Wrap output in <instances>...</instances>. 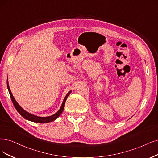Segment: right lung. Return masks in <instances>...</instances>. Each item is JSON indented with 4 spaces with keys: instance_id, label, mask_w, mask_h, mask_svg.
<instances>
[{
    "instance_id": "right-lung-1",
    "label": "right lung",
    "mask_w": 158,
    "mask_h": 158,
    "mask_svg": "<svg viewBox=\"0 0 158 158\" xmlns=\"http://www.w3.org/2000/svg\"><path fill=\"white\" fill-rule=\"evenodd\" d=\"M7 88H8V90L9 92V94L10 95L11 100V101H12V103L14 104L15 108L17 110V112H18L23 116V117L25 118L26 120H28L31 121V122H36V123H48V122H51L55 120L58 117V116H59L62 114L63 110L64 109V106H65V102L66 101V99L68 98V96L69 95L70 93L72 92V90H70L68 92V94L66 95L65 98H64V99L60 109L58 110L56 113H55L52 115L49 116H39L33 114L27 111V110H25L24 109H23L19 106V104L17 102L13 96L12 93H11V92L10 90L8 79H7Z\"/></svg>"
}]
</instances>
